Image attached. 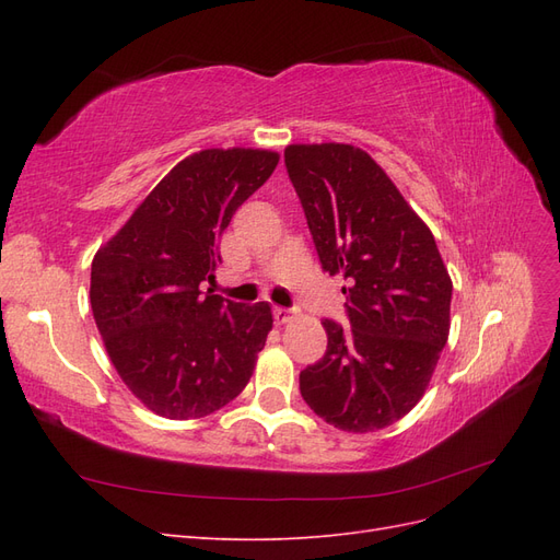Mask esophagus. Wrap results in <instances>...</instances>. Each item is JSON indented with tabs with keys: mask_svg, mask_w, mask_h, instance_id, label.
I'll list each match as a JSON object with an SVG mask.
<instances>
[{
	"mask_svg": "<svg viewBox=\"0 0 560 560\" xmlns=\"http://www.w3.org/2000/svg\"><path fill=\"white\" fill-rule=\"evenodd\" d=\"M273 317H276V325H287V322L292 319V311H290V308L276 306V308H273Z\"/></svg>",
	"mask_w": 560,
	"mask_h": 560,
	"instance_id": "34e87169",
	"label": "esophagus"
}]
</instances>
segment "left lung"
<instances>
[{
	"label": "left lung",
	"instance_id": "1",
	"mask_svg": "<svg viewBox=\"0 0 560 560\" xmlns=\"http://www.w3.org/2000/svg\"><path fill=\"white\" fill-rule=\"evenodd\" d=\"M284 165L322 268L350 280V327L322 322L327 352L301 371V397L338 430H383L432 381L451 329V276L428 224L360 147L290 144Z\"/></svg>",
	"mask_w": 560,
	"mask_h": 560
}]
</instances>
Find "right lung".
I'll use <instances>...</instances> for the list:
<instances>
[{
    "label": "right lung",
    "mask_w": 560,
    "mask_h": 560,
    "mask_svg": "<svg viewBox=\"0 0 560 560\" xmlns=\"http://www.w3.org/2000/svg\"><path fill=\"white\" fill-rule=\"evenodd\" d=\"M268 149H202L179 161L100 247L91 308L118 376L149 411L196 420L243 393L273 329L266 301L202 294L219 235L273 175Z\"/></svg>",
    "instance_id": "obj_1"
}]
</instances>
